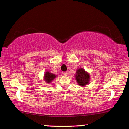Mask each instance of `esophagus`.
Here are the masks:
<instances>
[{
  "instance_id": "esophagus-1",
  "label": "esophagus",
  "mask_w": 129,
  "mask_h": 129,
  "mask_svg": "<svg viewBox=\"0 0 129 129\" xmlns=\"http://www.w3.org/2000/svg\"><path fill=\"white\" fill-rule=\"evenodd\" d=\"M62 74L64 75V76H67V74H68V73L67 72H62Z\"/></svg>"
}]
</instances>
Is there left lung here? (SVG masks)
<instances>
[{"label":"left lung","mask_w":129,"mask_h":129,"mask_svg":"<svg viewBox=\"0 0 129 129\" xmlns=\"http://www.w3.org/2000/svg\"><path fill=\"white\" fill-rule=\"evenodd\" d=\"M75 76L76 80L79 85L85 86L89 83L90 76L89 74L86 73L83 68H80L77 70Z\"/></svg>","instance_id":"obj_1"}]
</instances>
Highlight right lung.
I'll use <instances>...</instances> for the list:
<instances>
[{"mask_svg":"<svg viewBox=\"0 0 129 129\" xmlns=\"http://www.w3.org/2000/svg\"><path fill=\"white\" fill-rule=\"evenodd\" d=\"M44 77H45V80L46 82H48L47 83H50V82H51L52 80H53V79L56 77V76L54 74H51V73H49L48 72L45 74Z\"/></svg>","mask_w":129,"mask_h":129,"instance_id":"add662e5","label":"right lung"}]
</instances>
